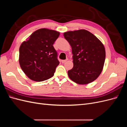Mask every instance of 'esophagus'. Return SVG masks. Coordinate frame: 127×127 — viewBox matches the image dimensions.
Here are the masks:
<instances>
[{"label": "esophagus", "mask_w": 127, "mask_h": 127, "mask_svg": "<svg viewBox=\"0 0 127 127\" xmlns=\"http://www.w3.org/2000/svg\"><path fill=\"white\" fill-rule=\"evenodd\" d=\"M67 60H68V59H66V60H61V62H62V63H66Z\"/></svg>", "instance_id": "34e87169"}]
</instances>
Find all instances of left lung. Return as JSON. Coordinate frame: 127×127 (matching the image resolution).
Instances as JSON below:
<instances>
[{"label":"left lung","instance_id":"left-lung-1","mask_svg":"<svg viewBox=\"0 0 127 127\" xmlns=\"http://www.w3.org/2000/svg\"><path fill=\"white\" fill-rule=\"evenodd\" d=\"M70 44L74 66L68 70L69 77L78 84L85 85L97 79L103 70L105 50L101 41L86 30L64 33Z\"/></svg>","mask_w":127,"mask_h":127}]
</instances>
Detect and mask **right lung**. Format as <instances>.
<instances>
[{"label":"right lung","instance_id":"add662e5","mask_svg":"<svg viewBox=\"0 0 127 127\" xmlns=\"http://www.w3.org/2000/svg\"><path fill=\"white\" fill-rule=\"evenodd\" d=\"M59 35L60 33L56 31L40 29L21 44L19 63L30 79L42 82L54 75L59 61L53 44Z\"/></svg>","mask_w":127,"mask_h":127}]
</instances>
